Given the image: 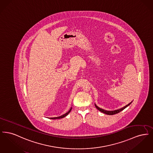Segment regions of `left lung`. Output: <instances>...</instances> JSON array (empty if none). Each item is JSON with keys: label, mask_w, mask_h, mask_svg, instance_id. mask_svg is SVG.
<instances>
[{"label": "left lung", "mask_w": 153, "mask_h": 153, "mask_svg": "<svg viewBox=\"0 0 153 153\" xmlns=\"http://www.w3.org/2000/svg\"><path fill=\"white\" fill-rule=\"evenodd\" d=\"M131 102H131L130 103H129L128 104H127V105L124 106L123 108H120V109H117V110H115V111H106V110H104V109H102V108L98 107L96 104H95V105L96 108L98 109V110H99L100 111H101L102 113H104V114H107V115H114V114H117V113H119V112H121L122 111H123V110L124 109H125L127 107H128V105H130L131 104Z\"/></svg>", "instance_id": "left-lung-1"}]
</instances>
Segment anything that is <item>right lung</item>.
<instances>
[{
  "instance_id": "add662e5",
  "label": "right lung",
  "mask_w": 153,
  "mask_h": 153,
  "mask_svg": "<svg viewBox=\"0 0 153 153\" xmlns=\"http://www.w3.org/2000/svg\"><path fill=\"white\" fill-rule=\"evenodd\" d=\"M71 109H72V108L70 109V110L68 112H66V114H64L63 115H62V116H60V117H51V119H61V118H63V117H65L66 115H68L69 114V112L71 111Z\"/></svg>"
}]
</instances>
